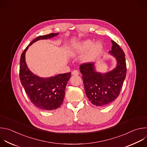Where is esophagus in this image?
Returning <instances> with one entry per match:
<instances>
[{"mask_svg": "<svg viewBox=\"0 0 147 147\" xmlns=\"http://www.w3.org/2000/svg\"><path fill=\"white\" fill-rule=\"evenodd\" d=\"M71 74L72 75H75V76H78L79 74V72L77 70H73L71 72Z\"/></svg>", "mask_w": 147, "mask_h": 147, "instance_id": "34e87169", "label": "esophagus"}]
</instances>
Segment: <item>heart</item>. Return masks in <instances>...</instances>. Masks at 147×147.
<instances>
[{
  "mask_svg": "<svg viewBox=\"0 0 147 147\" xmlns=\"http://www.w3.org/2000/svg\"><path fill=\"white\" fill-rule=\"evenodd\" d=\"M102 45L100 43L97 42L93 45V41L90 40H87L74 45L70 50V54L73 55H80L89 49L90 50L84 55L83 61L85 62H90L93 61L98 56L102 51Z\"/></svg>",
  "mask_w": 147,
  "mask_h": 147,
  "instance_id": "b5f03b06",
  "label": "heart"
}]
</instances>
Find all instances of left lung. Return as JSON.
<instances>
[{
	"label": "left lung",
	"instance_id": "left-lung-1",
	"mask_svg": "<svg viewBox=\"0 0 147 147\" xmlns=\"http://www.w3.org/2000/svg\"><path fill=\"white\" fill-rule=\"evenodd\" d=\"M111 42L109 53L117 61V66L113 70L105 74L97 72L94 63L91 62L80 66L86 96L96 106H106L117 98L126 75L125 53L117 42L113 40Z\"/></svg>",
	"mask_w": 147,
	"mask_h": 147
}]
</instances>
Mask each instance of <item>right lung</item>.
<instances>
[{"label": "right lung", "instance_id": "1", "mask_svg": "<svg viewBox=\"0 0 147 147\" xmlns=\"http://www.w3.org/2000/svg\"><path fill=\"white\" fill-rule=\"evenodd\" d=\"M59 33H50L34 38L21 54L20 65V78L30 102L38 108L50 111L56 110L63 103L65 88L71 73L61 74L48 78L40 77L32 73L25 62V53L29 47L39 40L50 38Z\"/></svg>", "mask_w": 147, "mask_h": 147}]
</instances>
